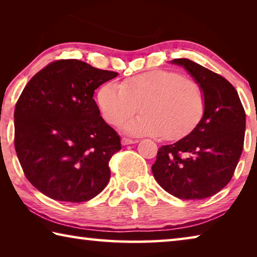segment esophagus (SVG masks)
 Here are the masks:
<instances>
[{
  "label": "esophagus",
  "mask_w": 257,
  "mask_h": 257,
  "mask_svg": "<svg viewBox=\"0 0 257 257\" xmlns=\"http://www.w3.org/2000/svg\"><path fill=\"white\" fill-rule=\"evenodd\" d=\"M136 143H138V141H135V139H130V138H127V137H123L122 139H121V144H122V145L136 144Z\"/></svg>",
  "instance_id": "1"
}]
</instances>
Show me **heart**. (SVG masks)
Here are the masks:
<instances>
[{
	"mask_svg": "<svg viewBox=\"0 0 257 257\" xmlns=\"http://www.w3.org/2000/svg\"><path fill=\"white\" fill-rule=\"evenodd\" d=\"M104 119L119 125L139 111L143 115L123 125L138 136L177 141L190 134L205 112V96L198 82L179 72L153 70L124 80L108 81L97 93Z\"/></svg>",
	"mask_w": 257,
	"mask_h": 257,
	"instance_id": "b5f03b06",
	"label": "heart"
}]
</instances>
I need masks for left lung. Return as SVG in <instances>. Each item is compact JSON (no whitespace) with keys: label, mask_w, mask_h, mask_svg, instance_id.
<instances>
[{"label":"left lung","mask_w":257,"mask_h":257,"mask_svg":"<svg viewBox=\"0 0 257 257\" xmlns=\"http://www.w3.org/2000/svg\"><path fill=\"white\" fill-rule=\"evenodd\" d=\"M171 63L184 67L202 87L205 112L189 135L161 147L152 172L173 196L203 199L231 180L243 147L245 110L237 90L222 76L188 59Z\"/></svg>","instance_id":"8db88e82"}]
</instances>
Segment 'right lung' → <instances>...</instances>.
Segmentation results:
<instances>
[{"label": "right lung", "mask_w": 257, "mask_h": 257, "mask_svg": "<svg viewBox=\"0 0 257 257\" xmlns=\"http://www.w3.org/2000/svg\"><path fill=\"white\" fill-rule=\"evenodd\" d=\"M118 73L80 60L37 72L15 110V147L30 184L55 201L92 199L110 179L120 137L99 115L94 90Z\"/></svg>", "instance_id": "obj_1"}]
</instances>
